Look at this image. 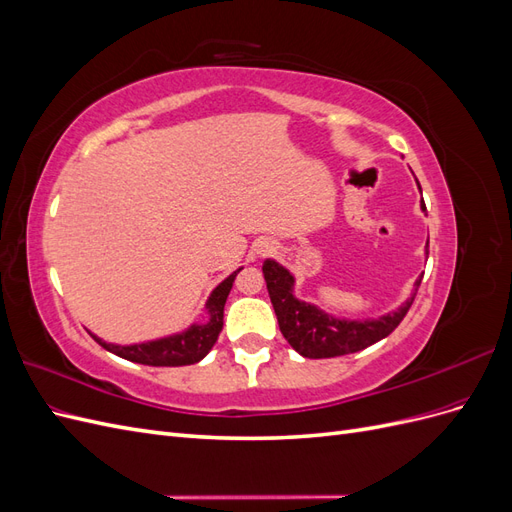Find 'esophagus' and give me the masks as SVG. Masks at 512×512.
Here are the masks:
<instances>
[{"instance_id":"1","label":"esophagus","mask_w":512,"mask_h":512,"mask_svg":"<svg viewBox=\"0 0 512 512\" xmlns=\"http://www.w3.org/2000/svg\"><path fill=\"white\" fill-rule=\"evenodd\" d=\"M273 250H275L273 243H269V241H260V245L256 247V254H260V256H267V254H271Z\"/></svg>"}]
</instances>
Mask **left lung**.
I'll list each match as a JSON object with an SVG mask.
<instances>
[{
    "label": "left lung",
    "instance_id": "left-lung-1",
    "mask_svg": "<svg viewBox=\"0 0 512 512\" xmlns=\"http://www.w3.org/2000/svg\"><path fill=\"white\" fill-rule=\"evenodd\" d=\"M418 190H421V185H418ZM262 273H265L280 331L288 339V344L305 359H331V356L352 354L380 342L399 327L416 297L414 292L397 312L378 320H339L324 314L316 305L294 297V277L275 260H265ZM418 286H421V280H416V288Z\"/></svg>",
    "mask_w": 512,
    "mask_h": 512
}]
</instances>
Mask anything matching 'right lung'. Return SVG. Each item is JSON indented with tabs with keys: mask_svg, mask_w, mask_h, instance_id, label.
<instances>
[{
	"mask_svg": "<svg viewBox=\"0 0 512 512\" xmlns=\"http://www.w3.org/2000/svg\"><path fill=\"white\" fill-rule=\"evenodd\" d=\"M241 269H237L232 275L211 292L207 301V312L209 322L207 324H192L188 331L179 335H170L164 339H156V342L147 344H134V346H117V344H106L100 337L91 335L96 342L113 352L121 359L141 363V365H153V367H181V365H194L200 359H205L207 352L218 342L220 331L224 327V305L228 299V292L232 288V282Z\"/></svg>",
	"mask_w": 512,
	"mask_h": 512,
	"instance_id": "right-lung-1",
	"label": "right lung"
}]
</instances>
